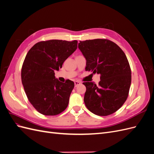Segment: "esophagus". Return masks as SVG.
Segmentation results:
<instances>
[{"mask_svg":"<svg viewBox=\"0 0 154 154\" xmlns=\"http://www.w3.org/2000/svg\"><path fill=\"white\" fill-rule=\"evenodd\" d=\"M80 84H81L80 82H79V81H75V82H74V85H75L76 87L77 86H78L79 85H80Z\"/></svg>","mask_w":154,"mask_h":154,"instance_id":"1","label":"esophagus"}]
</instances>
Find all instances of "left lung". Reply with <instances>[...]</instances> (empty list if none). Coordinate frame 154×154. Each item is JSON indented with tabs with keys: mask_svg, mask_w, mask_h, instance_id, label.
Listing matches in <instances>:
<instances>
[{
	"mask_svg": "<svg viewBox=\"0 0 154 154\" xmlns=\"http://www.w3.org/2000/svg\"><path fill=\"white\" fill-rule=\"evenodd\" d=\"M78 48L86 59V71L100 74L98 85L84 82L87 108L96 115L113 114L123 105L131 84V70L122 49L106 39L80 41Z\"/></svg>",
	"mask_w": 154,
	"mask_h": 154,
	"instance_id": "8db88e82",
	"label": "left lung"
}]
</instances>
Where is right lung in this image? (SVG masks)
I'll return each mask as SVG.
<instances>
[{"label": "right lung", "mask_w": 154, "mask_h": 154, "mask_svg": "<svg viewBox=\"0 0 154 154\" xmlns=\"http://www.w3.org/2000/svg\"><path fill=\"white\" fill-rule=\"evenodd\" d=\"M77 44V40L42 41L27 53L22 67V83L29 102L40 114L55 116L67 107L74 83L69 80L60 82L54 71L62 68Z\"/></svg>", "instance_id": "obj_1"}]
</instances>
